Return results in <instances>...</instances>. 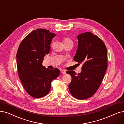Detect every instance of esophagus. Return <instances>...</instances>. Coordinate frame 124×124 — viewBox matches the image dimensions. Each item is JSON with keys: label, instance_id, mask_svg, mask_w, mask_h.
Returning a JSON list of instances; mask_svg holds the SVG:
<instances>
[{"label": "esophagus", "instance_id": "34e87169", "mask_svg": "<svg viewBox=\"0 0 124 124\" xmlns=\"http://www.w3.org/2000/svg\"><path fill=\"white\" fill-rule=\"evenodd\" d=\"M61 72L62 73H63V74H66V71L65 70H61Z\"/></svg>", "mask_w": 124, "mask_h": 124}]
</instances>
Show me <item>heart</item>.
<instances>
[{
	"label": "heart",
	"mask_w": 124,
	"mask_h": 124,
	"mask_svg": "<svg viewBox=\"0 0 124 124\" xmlns=\"http://www.w3.org/2000/svg\"><path fill=\"white\" fill-rule=\"evenodd\" d=\"M63 42L64 45H72L73 46V42L72 40L70 39L68 37H65L63 39Z\"/></svg>",
	"instance_id": "b5f03b06"
}]
</instances>
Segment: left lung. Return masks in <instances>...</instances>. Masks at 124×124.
<instances>
[{"mask_svg": "<svg viewBox=\"0 0 124 124\" xmlns=\"http://www.w3.org/2000/svg\"><path fill=\"white\" fill-rule=\"evenodd\" d=\"M78 49L73 60L83 63L82 72L67 71L72 77L68 88L71 94L79 100L92 96L103 80L107 67V49L103 41L90 32L78 35Z\"/></svg>", "mask_w": 124, "mask_h": 124, "instance_id": "obj_1", "label": "left lung"}]
</instances>
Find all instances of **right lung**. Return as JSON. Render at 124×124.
I'll list each match as a JSON object with an SVG mask.
<instances>
[{"label":"right lung","mask_w":124,"mask_h":124,"mask_svg":"<svg viewBox=\"0 0 124 124\" xmlns=\"http://www.w3.org/2000/svg\"><path fill=\"white\" fill-rule=\"evenodd\" d=\"M56 36L49 30L37 29L27 35L19 46L16 57L19 78L27 93L34 98L46 96L52 81L60 74L58 68L50 69L42 65Z\"/></svg>","instance_id":"right-lung-1"}]
</instances>
